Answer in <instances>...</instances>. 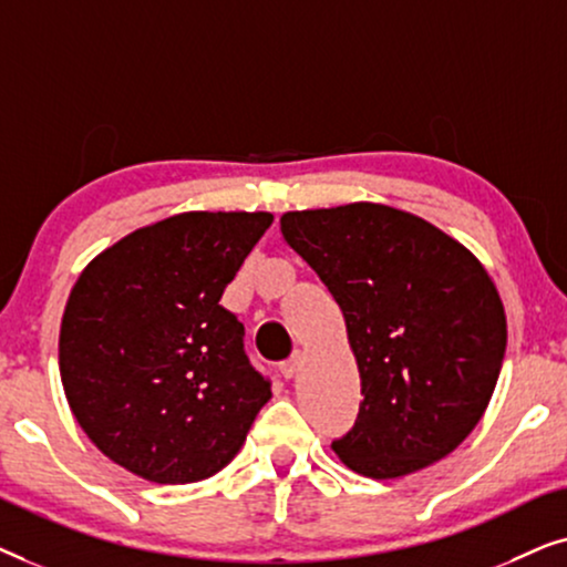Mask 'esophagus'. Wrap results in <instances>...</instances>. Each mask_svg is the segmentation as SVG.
Masks as SVG:
<instances>
[{
    "instance_id": "obj_1",
    "label": "esophagus",
    "mask_w": 567,
    "mask_h": 567,
    "mask_svg": "<svg viewBox=\"0 0 567 567\" xmlns=\"http://www.w3.org/2000/svg\"><path fill=\"white\" fill-rule=\"evenodd\" d=\"M299 367H301V353H299V351H297V353H291L289 359L278 363V369H281V374H284L286 379H291L293 374H297Z\"/></svg>"
}]
</instances>
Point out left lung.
<instances>
[{
  "mask_svg": "<svg viewBox=\"0 0 567 567\" xmlns=\"http://www.w3.org/2000/svg\"><path fill=\"white\" fill-rule=\"evenodd\" d=\"M281 231L343 309L359 363L363 402L336 454L377 480L444 460L483 417L506 353L491 276L456 239L390 206L289 212Z\"/></svg>",
  "mask_w": 567,
  "mask_h": 567,
  "instance_id": "obj_1",
  "label": "left lung"
}]
</instances>
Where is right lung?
I'll use <instances>...</instances> for the list:
<instances>
[{
    "mask_svg": "<svg viewBox=\"0 0 567 567\" xmlns=\"http://www.w3.org/2000/svg\"><path fill=\"white\" fill-rule=\"evenodd\" d=\"M274 216L188 212L100 252L69 293L59 369L92 444L159 485L235 460L270 400L245 328L219 305Z\"/></svg>",
    "mask_w": 567,
    "mask_h": 567,
    "instance_id": "add662e5",
    "label": "right lung"
}]
</instances>
